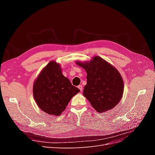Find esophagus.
<instances>
[{"label":"esophagus","instance_id":"obj_1","mask_svg":"<svg viewBox=\"0 0 155 155\" xmlns=\"http://www.w3.org/2000/svg\"><path fill=\"white\" fill-rule=\"evenodd\" d=\"M78 88H79V90H80V91L81 92V91H83V86H82L81 85H79L78 86Z\"/></svg>","mask_w":155,"mask_h":155}]
</instances>
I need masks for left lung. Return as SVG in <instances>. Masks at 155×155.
Returning <instances> with one entry per match:
<instances>
[{
  "mask_svg": "<svg viewBox=\"0 0 155 155\" xmlns=\"http://www.w3.org/2000/svg\"><path fill=\"white\" fill-rule=\"evenodd\" d=\"M87 73L83 96L97 112H106L114 108L124 93L122 77L116 68L99 56L88 62L76 63Z\"/></svg>",
  "mask_w": 155,
  "mask_h": 155,
  "instance_id": "left-lung-1",
  "label": "left lung"
}]
</instances>
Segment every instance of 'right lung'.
Instances as JSON below:
<instances>
[{"mask_svg": "<svg viewBox=\"0 0 155 155\" xmlns=\"http://www.w3.org/2000/svg\"><path fill=\"white\" fill-rule=\"evenodd\" d=\"M80 92L64 77L59 64L51 61L42 70L33 87V94L40 109L50 115L59 116L72 97Z\"/></svg>", "mask_w": 155, "mask_h": 155, "instance_id": "right-lung-1", "label": "right lung"}]
</instances>
